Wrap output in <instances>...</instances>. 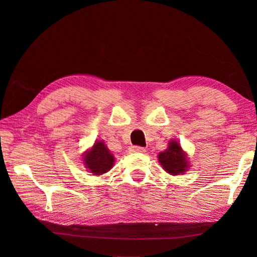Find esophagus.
Returning <instances> with one entry per match:
<instances>
[{
	"label": "esophagus",
	"instance_id": "34e87169",
	"mask_svg": "<svg viewBox=\"0 0 257 257\" xmlns=\"http://www.w3.org/2000/svg\"><path fill=\"white\" fill-rule=\"evenodd\" d=\"M130 151L132 152H145L146 149L144 147H140V146H133L132 148H130Z\"/></svg>",
	"mask_w": 257,
	"mask_h": 257
}]
</instances>
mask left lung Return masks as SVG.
Returning <instances> with one entry per match:
<instances>
[{
  "label": "left lung",
  "instance_id": "left-lung-1",
  "mask_svg": "<svg viewBox=\"0 0 257 257\" xmlns=\"http://www.w3.org/2000/svg\"><path fill=\"white\" fill-rule=\"evenodd\" d=\"M159 161L161 166L165 168V170L171 174L183 173L187 170V161L177 141H171L166 151L159 154Z\"/></svg>",
  "mask_w": 257,
  "mask_h": 257
}]
</instances>
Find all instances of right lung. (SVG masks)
I'll list each match as a JSON object with an SVG mask.
<instances>
[{
  "instance_id": "1",
  "label": "right lung",
  "mask_w": 257,
  "mask_h": 257,
  "mask_svg": "<svg viewBox=\"0 0 257 257\" xmlns=\"http://www.w3.org/2000/svg\"><path fill=\"white\" fill-rule=\"evenodd\" d=\"M84 159L86 167L96 176H100V174L110 170L114 161L112 155L100 141H97L92 149L87 152Z\"/></svg>"
}]
</instances>
